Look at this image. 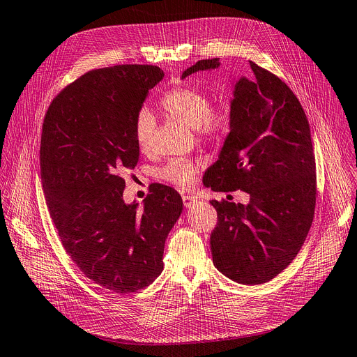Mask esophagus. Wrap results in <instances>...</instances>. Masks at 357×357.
<instances>
[{"instance_id":"obj_1","label":"esophagus","mask_w":357,"mask_h":357,"mask_svg":"<svg viewBox=\"0 0 357 357\" xmlns=\"http://www.w3.org/2000/svg\"><path fill=\"white\" fill-rule=\"evenodd\" d=\"M199 203H200V199H197L196 196H190V195L183 196V204H184V207H185V208L195 207V206H197Z\"/></svg>"}]
</instances>
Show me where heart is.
Masks as SVG:
<instances>
[{
	"label": "heart",
	"instance_id": "heart-1",
	"mask_svg": "<svg viewBox=\"0 0 357 357\" xmlns=\"http://www.w3.org/2000/svg\"><path fill=\"white\" fill-rule=\"evenodd\" d=\"M161 107L172 119L195 128L203 140H217L229 127L227 108L211 102L210 96L195 86H180L161 98ZM155 120L151 112L142 108L135 116L134 137L142 151H149L153 143ZM197 166L193 161L174 158L158 172L161 180L185 187L193 180Z\"/></svg>",
	"mask_w": 357,
	"mask_h": 357
}]
</instances>
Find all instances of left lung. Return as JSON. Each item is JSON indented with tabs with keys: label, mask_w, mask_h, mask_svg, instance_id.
<instances>
[{
	"label": "left lung",
	"mask_w": 357,
	"mask_h": 357,
	"mask_svg": "<svg viewBox=\"0 0 357 357\" xmlns=\"http://www.w3.org/2000/svg\"><path fill=\"white\" fill-rule=\"evenodd\" d=\"M250 79L234 86L230 132L218 160L207 170V187L243 190L248 206L211 204L217 225L210 236L214 266L241 284H261L297 256L316 207V160L305 109L278 75L253 61ZM220 66L200 60L183 78Z\"/></svg>",
	"instance_id": "obj_1"
}]
</instances>
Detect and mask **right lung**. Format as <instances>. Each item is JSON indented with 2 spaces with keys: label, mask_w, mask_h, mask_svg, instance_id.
Returning a JSON list of instances; mask_svg holds the SVG:
<instances>
[{
  "label": "right lung",
  "mask_w": 357,
  "mask_h": 357,
  "mask_svg": "<svg viewBox=\"0 0 357 357\" xmlns=\"http://www.w3.org/2000/svg\"><path fill=\"white\" fill-rule=\"evenodd\" d=\"M162 77L157 66L91 70L52 100L43 123L41 183L63 248L90 280L119 294L160 276L164 243L183 211L177 191L162 184L142 211L123 200V174L140 154L135 116Z\"/></svg>",
  "instance_id": "1"
}]
</instances>
